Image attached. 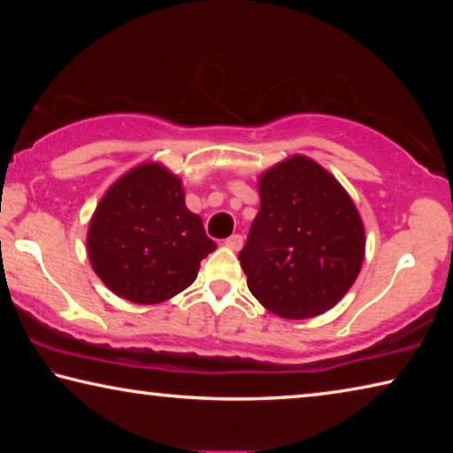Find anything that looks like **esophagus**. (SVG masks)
I'll use <instances>...</instances> for the list:
<instances>
[{"mask_svg": "<svg viewBox=\"0 0 453 453\" xmlns=\"http://www.w3.org/2000/svg\"><path fill=\"white\" fill-rule=\"evenodd\" d=\"M226 245L229 250H234V251H240L242 250V245H243V237L240 235V234H234V235H229L227 240H226Z\"/></svg>", "mask_w": 453, "mask_h": 453, "instance_id": "1", "label": "esophagus"}]
</instances>
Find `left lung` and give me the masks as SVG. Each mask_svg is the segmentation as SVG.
<instances>
[{
  "instance_id": "1",
  "label": "left lung",
  "mask_w": 453,
  "mask_h": 453,
  "mask_svg": "<svg viewBox=\"0 0 453 453\" xmlns=\"http://www.w3.org/2000/svg\"><path fill=\"white\" fill-rule=\"evenodd\" d=\"M259 211L240 251L248 288L288 319L319 316L354 286L365 254L362 218L332 173L291 156L259 175Z\"/></svg>"
}]
</instances>
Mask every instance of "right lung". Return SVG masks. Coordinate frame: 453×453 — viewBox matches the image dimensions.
I'll list each match as a JSON object with an SVG mask.
<instances>
[{
    "instance_id": "obj_1",
    "label": "right lung",
    "mask_w": 453,
    "mask_h": 453,
    "mask_svg": "<svg viewBox=\"0 0 453 453\" xmlns=\"http://www.w3.org/2000/svg\"><path fill=\"white\" fill-rule=\"evenodd\" d=\"M216 250L203 221L186 208L181 180L148 162L111 183L88 229L91 267L127 302L162 303L189 288Z\"/></svg>"
}]
</instances>
